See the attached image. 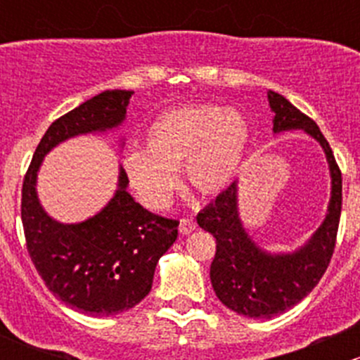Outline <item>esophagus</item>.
<instances>
[{"instance_id":"obj_1","label":"esophagus","mask_w":360,"mask_h":360,"mask_svg":"<svg viewBox=\"0 0 360 360\" xmlns=\"http://www.w3.org/2000/svg\"><path fill=\"white\" fill-rule=\"evenodd\" d=\"M195 228H197V224H195L193 219H186V217H184V219L179 221V233L190 235Z\"/></svg>"}]
</instances>
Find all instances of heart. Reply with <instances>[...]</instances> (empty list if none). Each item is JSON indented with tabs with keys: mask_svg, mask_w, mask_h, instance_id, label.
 <instances>
[{
	"mask_svg": "<svg viewBox=\"0 0 360 360\" xmlns=\"http://www.w3.org/2000/svg\"><path fill=\"white\" fill-rule=\"evenodd\" d=\"M250 123L244 112L223 106H188L162 112L146 130V148L127 151L123 170L146 205L162 209L179 186L184 165L191 186L219 193L244 169Z\"/></svg>",
	"mask_w": 360,
	"mask_h": 360,
	"instance_id": "1",
	"label": "heart"
}]
</instances>
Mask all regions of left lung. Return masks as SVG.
<instances>
[{"label":"left lung","mask_w":360,"mask_h":360,"mask_svg":"<svg viewBox=\"0 0 360 360\" xmlns=\"http://www.w3.org/2000/svg\"><path fill=\"white\" fill-rule=\"evenodd\" d=\"M268 104L275 115L274 134L303 130L321 144L331 176V197L321 226L288 252H271L250 237L238 210V181L198 212V226L216 238L210 264L214 292L224 307L250 319L284 314L311 292L329 266L341 216V172L317 123L274 90H268Z\"/></svg>","instance_id":"obj_1"}]
</instances>
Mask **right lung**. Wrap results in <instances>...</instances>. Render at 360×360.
<instances>
[{"label": "right lung", "mask_w": 360, "mask_h": 360, "mask_svg": "<svg viewBox=\"0 0 360 360\" xmlns=\"http://www.w3.org/2000/svg\"><path fill=\"white\" fill-rule=\"evenodd\" d=\"M132 90H106L60 116L39 141L22 184V224L29 256L60 301L90 315H116L148 296L160 257L177 238V221L157 216L127 191L118 167L110 202L79 223L53 219L39 202L38 174L46 155L68 139L120 130ZM120 148L125 139L120 137Z\"/></svg>", "instance_id": "add662e5"}]
</instances>
